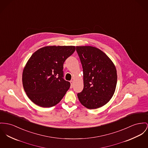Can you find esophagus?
<instances>
[{
	"label": "esophagus",
	"mask_w": 148,
	"mask_h": 148,
	"mask_svg": "<svg viewBox=\"0 0 148 148\" xmlns=\"http://www.w3.org/2000/svg\"><path fill=\"white\" fill-rule=\"evenodd\" d=\"M70 83H71V89H72V88H73V84H74V82H73V81H70Z\"/></svg>",
	"instance_id": "34e87169"
}]
</instances>
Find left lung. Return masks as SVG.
Segmentation results:
<instances>
[{"mask_svg":"<svg viewBox=\"0 0 148 148\" xmlns=\"http://www.w3.org/2000/svg\"><path fill=\"white\" fill-rule=\"evenodd\" d=\"M83 69L84 89L77 94L80 103L87 108L97 109L112 98L117 75L112 61L101 50L91 46L76 47Z\"/></svg>","mask_w":148,"mask_h":148,"instance_id":"obj_1","label":"left lung"}]
</instances>
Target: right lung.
Segmentation results:
<instances>
[{"label": "right lung", "instance_id": "obj_1", "mask_svg": "<svg viewBox=\"0 0 148 148\" xmlns=\"http://www.w3.org/2000/svg\"><path fill=\"white\" fill-rule=\"evenodd\" d=\"M75 50V46H48L32 54L23 71L22 84L33 103L51 107L63 98L71 85L63 78V64Z\"/></svg>", "mask_w": 148, "mask_h": 148}]
</instances>
